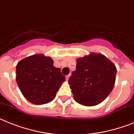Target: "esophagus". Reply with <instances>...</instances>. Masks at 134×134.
<instances>
[{"label": "esophagus", "mask_w": 134, "mask_h": 134, "mask_svg": "<svg viewBox=\"0 0 134 134\" xmlns=\"http://www.w3.org/2000/svg\"><path fill=\"white\" fill-rule=\"evenodd\" d=\"M65 78H66V80H69V75H67V76H65Z\"/></svg>", "instance_id": "1"}]
</instances>
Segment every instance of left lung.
<instances>
[{"label":"left lung","instance_id":"8db88e82","mask_svg":"<svg viewBox=\"0 0 134 134\" xmlns=\"http://www.w3.org/2000/svg\"><path fill=\"white\" fill-rule=\"evenodd\" d=\"M116 75L115 65L102 54L78 58L76 70L68 80L74 100L85 106L100 104L112 91Z\"/></svg>","mask_w":134,"mask_h":134}]
</instances>
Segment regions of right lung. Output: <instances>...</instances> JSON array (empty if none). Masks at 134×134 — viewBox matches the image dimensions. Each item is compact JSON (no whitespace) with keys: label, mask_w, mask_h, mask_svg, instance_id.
Listing matches in <instances>:
<instances>
[{"label":"right lung","mask_w":134,"mask_h":134,"mask_svg":"<svg viewBox=\"0 0 134 134\" xmlns=\"http://www.w3.org/2000/svg\"><path fill=\"white\" fill-rule=\"evenodd\" d=\"M53 64L50 57L36 54L24 58L16 65V82L30 103L43 105L56 97L65 77Z\"/></svg>","instance_id":"1"}]
</instances>
